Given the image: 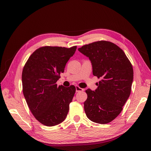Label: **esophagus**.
I'll list each match as a JSON object with an SVG mask.
<instances>
[{"label":"esophagus","instance_id":"1","mask_svg":"<svg viewBox=\"0 0 151 151\" xmlns=\"http://www.w3.org/2000/svg\"><path fill=\"white\" fill-rule=\"evenodd\" d=\"M76 92H79V91H83L84 89H83V88H82L78 87V86L76 85Z\"/></svg>","mask_w":151,"mask_h":151}]
</instances>
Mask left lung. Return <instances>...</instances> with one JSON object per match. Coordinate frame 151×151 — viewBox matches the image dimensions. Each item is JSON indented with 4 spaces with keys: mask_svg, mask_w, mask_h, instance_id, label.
I'll return each mask as SVG.
<instances>
[{
    "mask_svg": "<svg viewBox=\"0 0 151 151\" xmlns=\"http://www.w3.org/2000/svg\"><path fill=\"white\" fill-rule=\"evenodd\" d=\"M78 50L89 58L93 76L101 78L95 91H85V114L93 122L108 124L120 114L130 96L133 80L132 64L123 50L111 42H95Z\"/></svg>",
    "mask_w": 151,
    "mask_h": 151,
    "instance_id": "8db88e82",
    "label": "left lung"
}]
</instances>
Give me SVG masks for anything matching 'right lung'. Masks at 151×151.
Segmentation results:
<instances>
[{
    "instance_id": "1",
    "label": "right lung",
    "mask_w": 151,
    "mask_h": 151,
    "mask_svg": "<svg viewBox=\"0 0 151 151\" xmlns=\"http://www.w3.org/2000/svg\"><path fill=\"white\" fill-rule=\"evenodd\" d=\"M76 49L77 46L40 47L29 56L23 68L24 96L33 116L45 126L61 123L68 115L76 87H58L56 82Z\"/></svg>"
}]
</instances>
